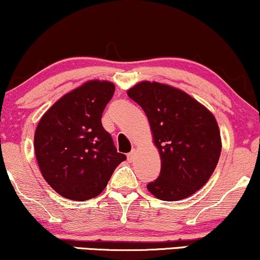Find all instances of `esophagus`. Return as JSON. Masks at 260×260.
Instances as JSON below:
<instances>
[{
    "mask_svg": "<svg viewBox=\"0 0 260 260\" xmlns=\"http://www.w3.org/2000/svg\"><path fill=\"white\" fill-rule=\"evenodd\" d=\"M135 156H136V150L133 149V150H131V151L129 152V155H127V159H129V160H134Z\"/></svg>",
    "mask_w": 260,
    "mask_h": 260,
    "instance_id": "obj_1",
    "label": "esophagus"
}]
</instances>
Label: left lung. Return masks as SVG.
Here are the masks:
<instances>
[{
	"instance_id": "8db88e82",
	"label": "left lung",
	"mask_w": 260,
	"mask_h": 260,
	"mask_svg": "<svg viewBox=\"0 0 260 260\" xmlns=\"http://www.w3.org/2000/svg\"><path fill=\"white\" fill-rule=\"evenodd\" d=\"M127 96L144 110L159 150L160 174L148 190L168 202L193 194L211 177L220 156L214 116L182 90L157 82H141Z\"/></svg>"
}]
</instances>
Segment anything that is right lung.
I'll return each instance as SVG.
<instances>
[{"label": "right lung", "instance_id": "add662e5", "mask_svg": "<svg viewBox=\"0 0 260 260\" xmlns=\"http://www.w3.org/2000/svg\"><path fill=\"white\" fill-rule=\"evenodd\" d=\"M115 85L90 81L59 99L41 118L34 146L44 179L62 197L95 198L126 159L102 125Z\"/></svg>", "mask_w": 260, "mask_h": 260}]
</instances>
